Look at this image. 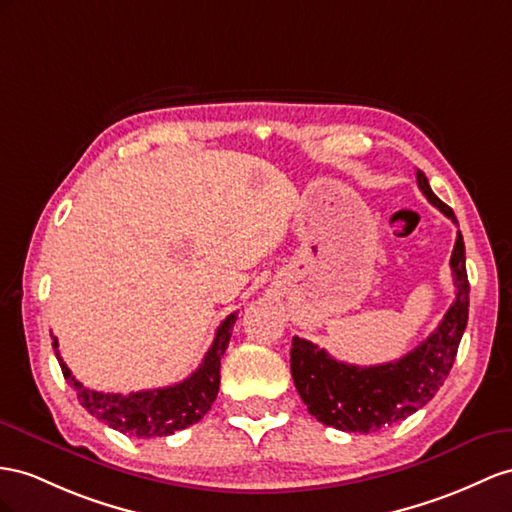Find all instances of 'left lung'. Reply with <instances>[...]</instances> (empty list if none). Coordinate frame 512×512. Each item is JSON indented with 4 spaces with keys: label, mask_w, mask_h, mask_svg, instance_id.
<instances>
[{
    "label": "left lung",
    "mask_w": 512,
    "mask_h": 512,
    "mask_svg": "<svg viewBox=\"0 0 512 512\" xmlns=\"http://www.w3.org/2000/svg\"><path fill=\"white\" fill-rule=\"evenodd\" d=\"M417 186L432 205L458 225L452 207L430 190L422 170H417ZM450 268L456 287L454 303L430 337L398 361L359 368L333 359L307 339H292L294 385L318 422L346 432H374L413 415L435 398L452 370L469 316V281L461 231L456 233Z\"/></svg>",
    "instance_id": "left-lung-1"
}]
</instances>
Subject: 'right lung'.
<instances>
[{"label":"right lung","instance_id":"1","mask_svg":"<svg viewBox=\"0 0 512 512\" xmlns=\"http://www.w3.org/2000/svg\"><path fill=\"white\" fill-rule=\"evenodd\" d=\"M235 313L220 322L214 344L207 350L199 370L192 372L186 381L162 389L131 391L123 393H103L84 387L62 361L58 350V339L54 337V350L67 383L75 389L77 400L84 409L97 417L99 422L110 428L125 432L134 437H166L177 430L188 428L203 419L212 409L220 387V359L229 346L231 331L235 324Z\"/></svg>","mask_w":512,"mask_h":512}]
</instances>
